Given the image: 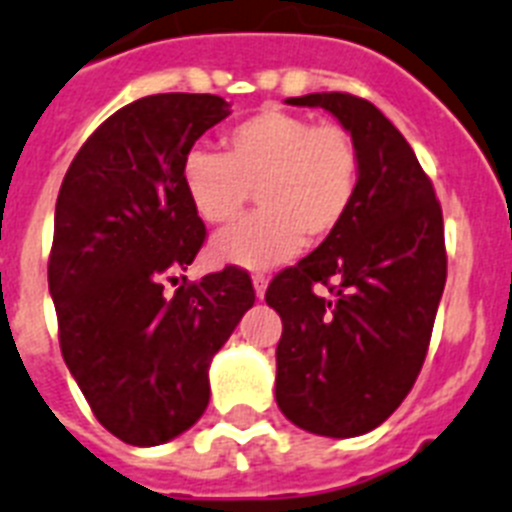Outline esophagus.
<instances>
[{"instance_id": "34e87169", "label": "esophagus", "mask_w": 512, "mask_h": 512, "mask_svg": "<svg viewBox=\"0 0 512 512\" xmlns=\"http://www.w3.org/2000/svg\"><path fill=\"white\" fill-rule=\"evenodd\" d=\"M252 286H255L257 299H263L265 289H268V276H263V273H255V276H252Z\"/></svg>"}]
</instances>
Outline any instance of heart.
I'll use <instances>...</instances> for the list:
<instances>
[{
	"mask_svg": "<svg viewBox=\"0 0 512 512\" xmlns=\"http://www.w3.org/2000/svg\"><path fill=\"white\" fill-rule=\"evenodd\" d=\"M226 156L192 148L182 161V190L205 223L234 221L257 190L260 213L210 242V260L263 270L325 242L349 216L362 161L354 137L338 124H315L294 111L268 109L231 127Z\"/></svg>",
	"mask_w": 512,
	"mask_h": 512,
	"instance_id": "obj_1",
	"label": "heart"
}]
</instances>
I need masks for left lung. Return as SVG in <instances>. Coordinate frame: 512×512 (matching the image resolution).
<instances>
[{
    "instance_id": "8db88e82",
    "label": "left lung",
    "mask_w": 512,
    "mask_h": 512,
    "mask_svg": "<svg viewBox=\"0 0 512 512\" xmlns=\"http://www.w3.org/2000/svg\"><path fill=\"white\" fill-rule=\"evenodd\" d=\"M325 109L354 137L362 174L341 229L268 286L281 315L276 401L296 427L359 437L414 388L440 307L448 257L442 210L406 137L349 93L286 98ZM317 282L330 300L317 297Z\"/></svg>"
}]
</instances>
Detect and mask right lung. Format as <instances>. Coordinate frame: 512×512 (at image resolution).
I'll use <instances>...</instances> for the list:
<instances>
[{
    "mask_svg": "<svg viewBox=\"0 0 512 512\" xmlns=\"http://www.w3.org/2000/svg\"><path fill=\"white\" fill-rule=\"evenodd\" d=\"M229 114L208 93L140 98L85 140L57 197L49 291L64 364L98 422L137 448L203 416L210 362L255 304L239 268L163 291L205 239L182 161Z\"/></svg>",
    "mask_w": 512,
    "mask_h": 512,
    "instance_id": "1",
    "label": "right lung"
}]
</instances>
